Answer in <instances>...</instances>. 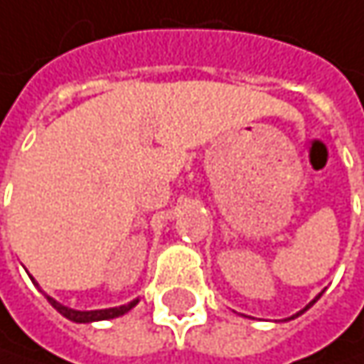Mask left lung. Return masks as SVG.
<instances>
[{"instance_id": "8db88e82", "label": "left lung", "mask_w": 364, "mask_h": 364, "mask_svg": "<svg viewBox=\"0 0 364 364\" xmlns=\"http://www.w3.org/2000/svg\"><path fill=\"white\" fill-rule=\"evenodd\" d=\"M319 296H321V294H319ZM319 296H317V299H319ZM317 299L313 300V302H309V304H306V306H304V309H302V311H300V313H296V315H292V319H294V317H299V315H302V313H304V311H306V309H309V306H313V304H315V302H317Z\"/></svg>"}]
</instances>
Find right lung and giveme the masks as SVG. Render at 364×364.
<instances>
[{"label": "right lung", "mask_w": 364, "mask_h": 364, "mask_svg": "<svg viewBox=\"0 0 364 364\" xmlns=\"http://www.w3.org/2000/svg\"><path fill=\"white\" fill-rule=\"evenodd\" d=\"M35 282V279H33ZM49 300V304L58 311V313H62L65 319H70V321H74V323H92V321H105V319H116L119 315H124V313H128L139 300H132V302H128V304H122V306H114V309H101V311H74V309H68L64 304H60L58 300H53L51 296H47Z\"/></svg>", "instance_id": "obj_1"}]
</instances>
